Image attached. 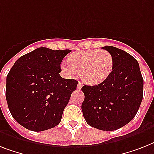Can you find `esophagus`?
Listing matches in <instances>:
<instances>
[{
    "label": "esophagus",
    "instance_id": "obj_1",
    "mask_svg": "<svg viewBox=\"0 0 154 154\" xmlns=\"http://www.w3.org/2000/svg\"><path fill=\"white\" fill-rule=\"evenodd\" d=\"M82 86H83V85L81 83V82H78V84H77V89H81L82 88Z\"/></svg>",
    "mask_w": 154,
    "mask_h": 154
}]
</instances>
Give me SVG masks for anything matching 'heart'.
Wrapping results in <instances>:
<instances>
[{"mask_svg": "<svg viewBox=\"0 0 154 154\" xmlns=\"http://www.w3.org/2000/svg\"><path fill=\"white\" fill-rule=\"evenodd\" d=\"M61 69L70 76L77 74L89 85H97L104 82L111 73L113 67L112 55L105 49L83 50L72 53L68 62L61 63Z\"/></svg>", "mask_w": 154, "mask_h": 154, "instance_id": "heart-1", "label": "heart"}]
</instances>
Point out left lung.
Instances as JSON below:
<instances>
[{"mask_svg":"<svg viewBox=\"0 0 154 154\" xmlns=\"http://www.w3.org/2000/svg\"><path fill=\"white\" fill-rule=\"evenodd\" d=\"M113 57L109 76L97 85L82 88L87 124L104 131L122 128L134 119L143 98V77L135 58L113 46L102 47Z\"/></svg>","mask_w":154,"mask_h":154,"instance_id":"obj_1","label":"left lung"}]
</instances>
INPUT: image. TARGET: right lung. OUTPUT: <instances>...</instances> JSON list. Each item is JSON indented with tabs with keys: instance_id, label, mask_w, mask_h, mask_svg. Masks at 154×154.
I'll return each mask as SVG.
<instances>
[{
	"instance_id": "add662e5",
	"label": "right lung",
	"mask_w": 154,
	"mask_h": 154,
	"mask_svg": "<svg viewBox=\"0 0 154 154\" xmlns=\"http://www.w3.org/2000/svg\"><path fill=\"white\" fill-rule=\"evenodd\" d=\"M70 52L41 47L20 57L11 68L6 78V101L13 118L25 129L44 131L60 122L78 83L59 74L60 63Z\"/></svg>"
}]
</instances>
